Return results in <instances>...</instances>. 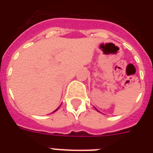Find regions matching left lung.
<instances>
[{
    "instance_id": "left-lung-1",
    "label": "left lung",
    "mask_w": 153,
    "mask_h": 153,
    "mask_svg": "<svg viewBox=\"0 0 153 153\" xmlns=\"http://www.w3.org/2000/svg\"><path fill=\"white\" fill-rule=\"evenodd\" d=\"M95 109H96V110H97V111H98V109H96V108H95ZM98 112H99V111H98Z\"/></svg>"
}]
</instances>
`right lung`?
Masks as SVG:
<instances>
[{"instance_id": "right-lung-1", "label": "right lung", "mask_w": 153, "mask_h": 153, "mask_svg": "<svg viewBox=\"0 0 153 153\" xmlns=\"http://www.w3.org/2000/svg\"><path fill=\"white\" fill-rule=\"evenodd\" d=\"M59 109V108H57V109H55V111H54V112H55V111H57V109ZM54 112H52V113H54Z\"/></svg>"}]
</instances>
